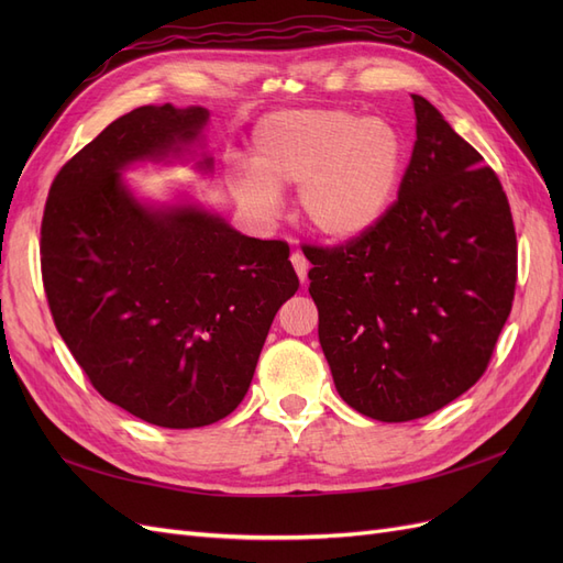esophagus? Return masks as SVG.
Instances as JSON below:
<instances>
[{"label":"esophagus","instance_id":"1","mask_svg":"<svg viewBox=\"0 0 563 563\" xmlns=\"http://www.w3.org/2000/svg\"><path fill=\"white\" fill-rule=\"evenodd\" d=\"M291 263H294V267H296L298 279H300V282H308V269H310L308 258H305V255H302L300 251H296V253H291Z\"/></svg>","mask_w":563,"mask_h":563}]
</instances>
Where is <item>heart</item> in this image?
I'll return each instance as SVG.
<instances>
[{
	"instance_id": "b5f03b06",
	"label": "heart",
	"mask_w": 563,
	"mask_h": 563,
	"mask_svg": "<svg viewBox=\"0 0 563 563\" xmlns=\"http://www.w3.org/2000/svg\"><path fill=\"white\" fill-rule=\"evenodd\" d=\"M404 172V141L385 119L312 108L269 114L253 133L251 174L232 180L242 207L272 218L279 190L298 185V213L329 240L368 232L389 209Z\"/></svg>"
}]
</instances>
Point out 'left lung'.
<instances>
[{"instance_id":"left-lung-1","label":"left lung","mask_w":563,"mask_h":563,"mask_svg":"<svg viewBox=\"0 0 563 563\" xmlns=\"http://www.w3.org/2000/svg\"><path fill=\"white\" fill-rule=\"evenodd\" d=\"M399 197L345 244H305L319 343L354 411L406 422L479 380L512 312L517 232L482 155L413 96Z\"/></svg>"}]
</instances>
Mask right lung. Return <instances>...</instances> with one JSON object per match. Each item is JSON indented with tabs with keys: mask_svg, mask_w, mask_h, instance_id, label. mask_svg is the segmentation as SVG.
<instances>
[{
	"mask_svg": "<svg viewBox=\"0 0 563 563\" xmlns=\"http://www.w3.org/2000/svg\"><path fill=\"white\" fill-rule=\"evenodd\" d=\"M207 119L168 103L114 119L63 164L42 218V282L67 350L100 397L168 430L240 406L300 286L286 242L195 207L145 209L119 180L126 164L195 141Z\"/></svg>",
	"mask_w": 563,
	"mask_h": 563,
	"instance_id": "1",
	"label": "right lung"
}]
</instances>
